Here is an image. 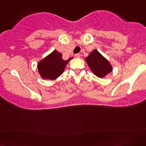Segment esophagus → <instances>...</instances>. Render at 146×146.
I'll list each match as a JSON object with an SVG mask.
<instances>
[{
    "instance_id": "esophagus-1",
    "label": "esophagus",
    "mask_w": 146,
    "mask_h": 146,
    "mask_svg": "<svg viewBox=\"0 0 146 146\" xmlns=\"http://www.w3.org/2000/svg\"><path fill=\"white\" fill-rule=\"evenodd\" d=\"M80 54H75V57H76V58H80Z\"/></svg>"
}]
</instances>
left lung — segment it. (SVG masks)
<instances>
[{"instance_id":"obj_1","label":"left lung","mask_w":146,"mask_h":146,"mask_svg":"<svg viewBox=\"0 0 146 146\" xmlns=\"http://www.w3.org/2000/svg\"><path fill=\"white\" fill-rule=\"evenodd\" d=\"M85 60L92 73L99 78L104 77L112 70L111 64L98 50L92 51Z\"/></svg>"}]
</instances>
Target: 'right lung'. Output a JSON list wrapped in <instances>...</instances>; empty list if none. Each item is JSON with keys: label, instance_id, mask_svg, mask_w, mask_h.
<instances>
[{"label": "right lung", "instance_id": "right-lung-1", "mask_svg": "<svg viewBox=\"0 0 146 146\" xmlns=\"http://www.w3.org/2000/svg\"><path fill=\"white\" fill-rule=\"evenodd\" d=\"M72 58L63 60L62 54L54 50L38 64V70L43 78L54 80L61 76L65 67Z\"/></svg>", "mask_w": 146, "mask_h": 146}]
</instances>
